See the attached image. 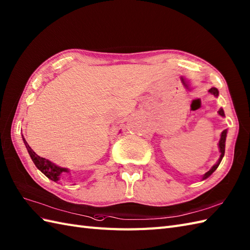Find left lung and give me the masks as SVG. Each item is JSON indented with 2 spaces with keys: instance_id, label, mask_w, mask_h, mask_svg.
I'll return each mask as SVG.
<instances>
[{
  "instance_id": "obj_1",
  "label": "left lung",
  "mask_w": 250,
  "mask_h": 250,
  "mask_svg": "<svg viewBox=\"0 0 250 250\" xmlns=\"http://www.w3.org/2000/svg\"><path fill=\"white\" fill-rule=\"evenodd\" d=\"M209 92H210L211 94L214 95V96H216V97L218 96V90H217L216 88H211V89L209 90ZM218 114H220L221 117H225V113H224V110H223L222 108L220 109V110H218ZM226 137H227V129H225V130L222 132L221 140H220V142H218V147H220V151H221L220 159H218V161L214 164V166H213V167L209 169V171L207 172V173L203 176V179L208 178L209 176L218 167V166H220V163H221V161H222V159H223V157H224V155H225V143H226Z\"/></svg>"
}]
</instances>
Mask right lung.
<instances>
[{
    "instance_id": "1",
    "label": "right lung",
    "mask_w": 250,
    "mask_h": 250,
    "mask_svg": "<svg viewBox=\"0 0 250 250\" xmlns=\"http://www.w3.org/2000/svg\"><path fill=\"white\" fill-rule=\"evenodd\" d=\"M22 138H23V142H24V144H25L26 148H27L28 154H29L30 158H32L33 162L35 163V166L37 167L38 169H40V171L43 173L48 179L57 182L60 178V176H62L63 173H69L68 168L60 167L56 166L55 163H53L52 161L45 159V158H42V157L38 156L32 149V147H30V146L28 145V143L26 142V140L24 139L23 136H22Z\"/></svg>"
}]
</instances>
